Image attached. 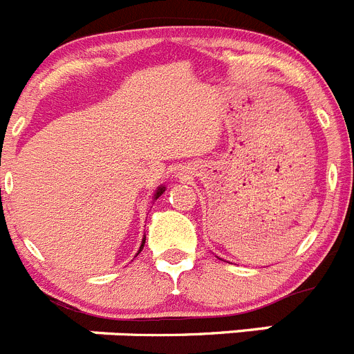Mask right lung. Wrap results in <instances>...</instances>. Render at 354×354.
Listing matches in <instances>:
<instances>
[{"label": "right lung", "mask_w": 354, "mask_h": 354, "mask_svg": "<svg viewBox=\"0 0 354 354\" xmlns=\"http://www.w3.org/2000/svg\"><path fill=\"white\" fill-rule=\"evenodd\" d=\"M165 192V187H159L158 189V193H156V198H159V196H161V193ZM143 245H145V239H143V243H142V248H143ZM142 248H140V252H142Z\"/></svg>", "instance_id": "right-lung-1"}]
</instances>
